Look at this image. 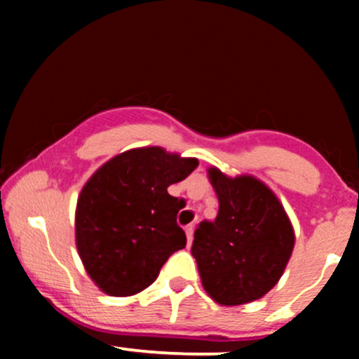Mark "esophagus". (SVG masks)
Instances as JSON below:
<instances>
[{
  "label": "esophagus",
  "mask_w": 359,
  "mask_h": 359,
  "mask_svg": "<svg viewBox=\"0 0 359 359\" xmlns=\"http://www.w3.org/2000/svg\"><path fill=\"white\" fill-rule=\"evenodd\" d=\"M185 234H187V241H189V245H191L192 238H194V226L192 224L185 226Z\"/></svg>",
  "instance_id": "obj_1"
}]
</instances>
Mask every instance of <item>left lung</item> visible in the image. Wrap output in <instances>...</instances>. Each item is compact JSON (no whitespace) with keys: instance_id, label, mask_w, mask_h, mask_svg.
I'll use <instances>...</instances> for the list:
<instances>
[{"instance_id":"8db88e82","label":"left lung","mask_w":359,"mask_h":359,"mask_svg":"<svg viewBox=\"0 0 359 359\" xmlns=\"http://www.w3.org/2000/svg\"><path fill=\"white\" fill-rule=\"evenodd\" d=\"M219 199L214 221H203L194 233L203 287L217 304L241 306L271 290L294 250V228L275 194L250 175L226 177L209 168Z\"/></svg>"}]
</instances>
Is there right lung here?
<instances>
[{"instance_id": "right-lung-1", "label": "right lung", "mask_w": 359, "mask_h": 359, "mask_svg": "<svg viewBox=\"0 0 359 359\" xmlns=\"http://www.w3.org/2000/svg\"><path fill=\"white\" fill-rule=\"evenodd\" d=\"M163 148L114 156L82 189L76 211V243L89 277L106 294L128 297L158 277L170 255L187 243L177 214L184 199L167 187L197 167Z\"/></svg>"}]
</instances>
